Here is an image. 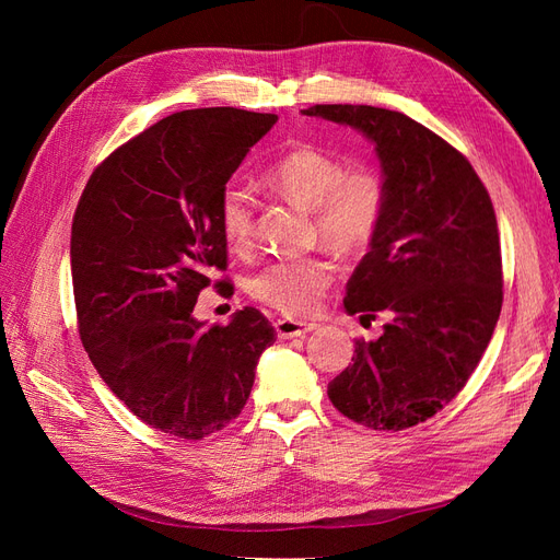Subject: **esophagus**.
<instances>
[{"instance_id": "34e87169", "label": "esophagus", "mask_w": 560, "mask_h": 560, "mask_svg": "<svg viewBox=\"0 0 560 560\" xmlns=\"http://www.w3.org/2000/svg\"><path fill=\"white\" fill-rule=\"evenodd\" d=\"M317 329V325L313 322H299V319H290V317H280L276 319V331L280 338H294V336H306L308 331Z\"/></svg>"}]
</instances>
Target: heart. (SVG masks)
<instances>
[{"mask_svg":"<svg viewBox=\"0 0 560 560\" xmlns=\"http://www.w3.org/2000/svg\"><path fill=\"white\" fill-rule=\"evenodd\" d=\"M261 184L294 206L311 210L313 233L329 249L352 257L371 247L387 212V184L376 167H348L313 144H294L270 163ZM217 226L231 252L254 241V210L241 186H224L217 202ZM336 266L325 254L276 259L257 270L247 292L284 315H311L331 287Z\"/></svg>","mask_w":560,"mask_h":560,"instance_id":"1","label":"heart"}]
</instances>
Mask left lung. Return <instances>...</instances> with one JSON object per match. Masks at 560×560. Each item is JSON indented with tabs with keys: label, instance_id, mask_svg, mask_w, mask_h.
<instances>
[{
	"label": "left lung",
	"instance_id": "1",
	"mask_svg": "<svg viewBox=\"0 0 560 560\" xmlns=\"http://www.w3.org/2000/svg\"><path fill=\"white\" fill-rule=\"evenodd\" d=\"M306 116L362 130L387 184L383 226L346 287V311L387 317L376 341L358 338L352 364L327 395L371 430L425 422L477 369L502 308L498 219L471 163L401 112L315 105Z\"/></svg>",
	"mask_w": 560,
	"mask_h": 560
}]
</instances>
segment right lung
<instances>
[{"label": "right lung", "mask_w": 560, "mask_h": 560, "mask_svg": "<svg viewBox=\"0 0 560 560\" xmlns=\"http://www.w3.org/2000/svg\"><path fill=\"white\" fill-rule=\"evenodd\" d=\"M276 114L235 107L161 118L100 163L72 219L77 325L112 393L147 425L202 439L241 416L261 352L264 313L231 325L194 319L206 287L229 290L217 202Z\"/></svg>", "instance_id": "1"}]
</instances>
